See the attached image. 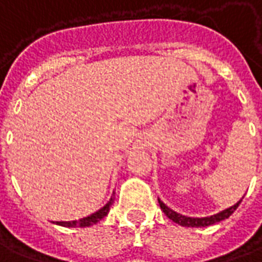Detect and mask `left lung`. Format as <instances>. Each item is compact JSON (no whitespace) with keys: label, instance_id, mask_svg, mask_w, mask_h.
<instances>
[{"label":"left lung","instance_id":"1","mask_svg":"<svg viewBox=\"0 0 262 262\" xmlns=\"http://www.w3.org/2000/svg\"><path fill=\"white\" fill-rule=\"evenodd\" d=\"M241 200H243V199H241ZM241 200L237 201V203H235L234 206H231V207L226 208V210H223V211H220V213L213 214V215H208V217H187V215H183V214L177 213V211H174V210H171L170 207H167L162 200H159V204H160V208L163 210V213L166 214L170 220L177 223L179 226L208 227V226H211V224H215V223H220V221L228 219V217H230V215L237 210V207L239 206Z\"/></svg>","mask_w":262,"mask_h":262}]
</instances>
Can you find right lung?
<instances>
[{"mask_svg":"<svg viewBox=\"0 0 262 262\" xmlns=\"http://www.w3.org/2000/svg\"><path fill=\"white\" fill-rule=\"evenodd\" d=\"M113 197H111V200L106 203L105 206L102 208H99L98 211H95L91 215H88V217H83V219H80V220H74V221H56L55 224H58V226L62 227H91L93 224H96V223H99L105 215H107L109 213V210L112 207L113 204Z\"/></svg>","mask_w":262,"mask_h":262,"instance_id":"1","label":"right lung"}]
</instances>
